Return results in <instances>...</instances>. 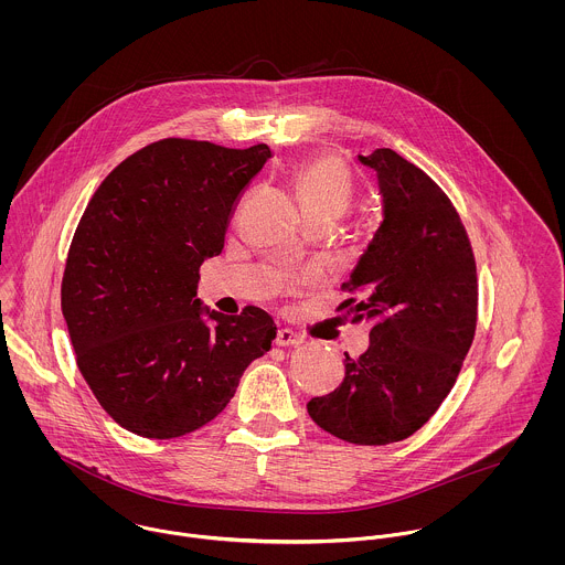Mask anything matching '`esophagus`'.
<instances>
[{"instance_id": "esophagus-1", "label": "esophagus", "mask_w": 565, "mask_h": 565, "mask_svg": "<svg viewBox=\"0 0 565 565\" xmlns=\"http://www.w3.org/2000/svg\"><path fill=\"white\" fill-rule=\"evenodd\" d=\"M300 343H305V337H300L289 328H280L276 332V345H300Z\"/></svg>"}]
</instances>
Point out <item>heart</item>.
I'll list each match as a JSON object with an SVG mask.
<instances>
[{
	"mask_svg": "<svg viewBox=\"0 0 565 565\" xmlns=\"http://www.w3.org/2000/svg\"><path fill=\"white\" fill-rule=\"evenodd\" d=\"M294 186L307 217H339L352 198V184L343 164L332 157L302 162L294 171Z\"/></svg>",
	"mask_w": 565,
	"mask_h": 565,
	"instance_id": "heart-1",
	"label": "heart"
}]
</instances>
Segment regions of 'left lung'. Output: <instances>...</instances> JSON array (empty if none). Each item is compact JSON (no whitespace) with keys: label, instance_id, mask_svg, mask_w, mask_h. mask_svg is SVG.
<instances>
[{"label":"left lung","instance_id":"left-lung-1","mask_svg":"<svg viewBox=\"0 0 565 565\" xmlns=\"http://www.w3.org/2000/svg\"><path fill=\"white\" fill-rule=\"evenodd\" d=\"M383 195V222L339 309L372 323L370 348L345 354L343 383L307 404L326 433L385 446L422 428L450 394L477 330L479 282L468 233L448 195L390 148L356 157Z\"/></svg>","mask_w":565,"mask_h":565}]
</instances>
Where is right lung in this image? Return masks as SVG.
Here are the masks:
<instances>
[{
    "mask_svg": "<svg viewBox=\"0 0 565 565\" xmlns=\"http://www.w3.org/2000/svg\"><path fill=\"white\" fill-rule=\"evenodd\" d=\"M267 159L265 143L162 139L119 162L86 204L61 305L86 385L126 430H198L271 348L276 323L263 309L226 318L198 298L200 265L222 254L233 209Z\"/></svg>",
    "mask_w": 565,
    "mask_h": 565,
    "instance_id": "right-lung-1",
    "label": "right lung"
}]
</instances>
